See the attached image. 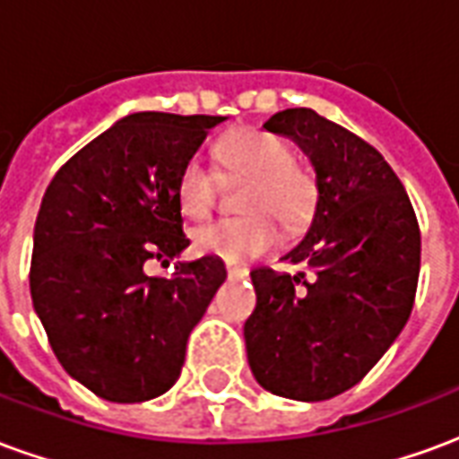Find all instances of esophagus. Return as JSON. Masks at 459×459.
Listing matches in <instances>:
<instances>
[{"instance_id": "obj_1", "label": "esophagus", "mask_w": 459, "mask_h": 459, "mask_svg": "<svg viewBox=\"0 0 459 459\" xmlns=\"http://www.w3.org/2000/svg\"><path fill=\"white\" fill-rule=\"evenodd\" d=\"M226 273H229L230 280H238V278H246V275H248V270L240 268V265H226Z\"/></svg>"}]
</instances>
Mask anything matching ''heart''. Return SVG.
I'll use <instances>...</instances> for the list:
<instances>
[{"instance_id": "1", "label": "heart", "mask_w": 459, "mask_h": 459, "mask_svg": "<svg viewBox=\"0 0 459 459\" xmlns=\"http://www.w3.org/2000/svg\"><path fill=\"white\" fill-rule=\"evenodd\" d=\"M282 134L263 127H238L221 137L213 157L223 179H246L238 209L246 216L221 219L194 230L199 255L243 263L275 248L278 223L285 230L305 226L317 204V179ZM177 201L189 219H206L219 201V179L201 160H189L177 177Z\"/></svg>"}]
</instances>
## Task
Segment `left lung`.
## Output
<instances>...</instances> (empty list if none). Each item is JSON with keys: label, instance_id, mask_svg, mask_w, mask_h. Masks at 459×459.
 Wrapping results in <instances>:
<instances>
[{"label": "left lung", "instance_id": "1", "mask_svg": "<svg viewBox=\"0 0 459 459\" xmlns=\"http://www.w3.org/2000/svg\"><path fill=\"white\" fill-rule=\"evenodd\" d=\"M317 174L309 233L285 263L298 275L255 268L246 319L258 384L295 401H327L364 378L411 317L420 273V229L403 184L381 152L309 108L275 113Z\"/></svg>", "mask_w": 459, "mask_h": 459}]
</instances>
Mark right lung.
<instances>
[{
  "mask_svg": "<svg viewBox=\"0 0 459 459\" xmlns=\"http://www.w3.org/2000/svg\"><path fill=\"white\" fill-rule=\"evenodd\" d=\"M221 115L134 113L65 161L36 216L29 285L56 359L95 395L142 403L177 384L186 339L226 280L189 246L177 177Z\"/></svg>",
  "mask_w": 459,
  "mask_h": 459,
  "instance_id": "right-lung-1",
  "label": "right lung"
}]
</instances>
